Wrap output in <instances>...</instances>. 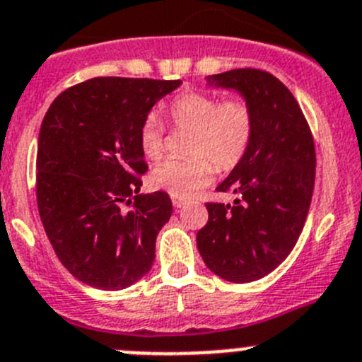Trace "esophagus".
Returning <instances> with one entry per match:
<instances>
[{"label":"esophagus","mask_w":362,"mask_h":362,"mask_svg":"<svg viewBox=\"0 0 362 362\" xmlns=\"http://www.w3.org/2000/svg\"><path fill=\"white\" fill-rule=\"evenodd\" d=\"M173 205L175 209H182L185 205V200L184 198H173Z\"/></svg>","instance_id":"34e87169"}]
</instances>
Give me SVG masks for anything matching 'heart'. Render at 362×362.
I'll return each mask as SVG.
<instances>
[{
	"label": "heart",
	"mask_w": 362,
	"mask_h": 362,
	"mask_svg": "<svg viewBox=\"0 0 362 362\" xmlns=\"http://www.w3.org/2000/svg\"><path fill=\"white\" fill-rule=\"evenodd\" d=\"M171 121L191 128L187 158H171L158 164L150 175L155 189L175 198L192 197L209 184L219 170H232L245 158L253 137V114L243 100L221 101L202 90H185L168 107ZM139 146L148 160L164 153V124L155 114L144 117L139 128Z\"/></svg>",
	"instance_id": "b5f03b06"
}]
</instances>
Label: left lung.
<instances>
[{
  "mask_svg": "<svg viewBox=\"0 0 362 362\" xmlns=\"http://www.w3.org/2000/svg\"><path fill=\"white\" fill-rule=\"evenodd\" d=\"M205 82L245 100L253 137L245 158L218 185L234 192V204H207L198 252L223 280L253 282L286 261L305 225L316 175L313 135L291 90L266 71L234 69Z\"/></svg>",
  "mask_w": 362,
  "mask_h": 362,
  "instance_id": "left-lung-1",
  "label": "left lung"
}]
</instances>
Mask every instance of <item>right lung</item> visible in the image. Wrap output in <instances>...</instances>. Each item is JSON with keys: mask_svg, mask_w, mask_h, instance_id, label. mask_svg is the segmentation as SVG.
<instances>
[{"mask_svg": "<svg viewBox=\"0 0 362 362\" xmlns=\"http://www.w3.org/2000/svg\"><path fill=\"white\" fill-rule=\"evenodd\" d=\"M180 83L93 78L59 94L44 116L37 143L40 221L64 268L90 288L119 291L151 269L155 239L173 205L162 191L139 192L146 171L139 128ZM132 194L134 209L123 211Z\"/></svg>", "mask_w": 362, "mask_h": 362, "instance_id": "right-lung-1", "label": "right lung"}]
</instances>
